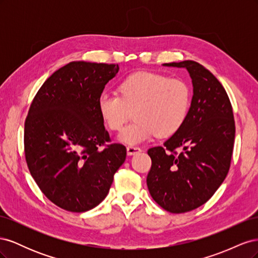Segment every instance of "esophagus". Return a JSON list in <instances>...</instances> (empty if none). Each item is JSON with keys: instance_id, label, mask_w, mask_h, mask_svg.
I'll list each match as a JSON object with an SVG mask.
<instances>
[{"instance_id": "esophagus-1", "label": "esophagus", "mask_w": 258, "mask_h": 258, "mask_svg": "<svg viewBox=\"0 0 258 258\" xmlns=\"http://www.w3.org/2000/svg\"><path fill=\"white\" fill-rule=\"evenodd\" d=\"M142 150L140 147H137V146H128L127 147V154H128V156H132V155H136V154H138V153H140L141 152Z\"/></svg>"}]
</instances>
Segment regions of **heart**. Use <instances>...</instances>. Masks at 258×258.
<instances>
[{"mask_svg":"<svg viewBox=\"0 0 258 258\" xmlns=\"http://www.w3.org/2000/svg\"><path fill=\"white\" fill-rule=\"evenodd\" d=\"M119 95L103 91L98 97V112L105 126L120 130L136 110L134 123L118 136L130 145L143 143L156 136L172 137L188 118L192 92L182 79L150 71L128 75L119 84Z\"/></svg>","mask_w":258,"mask_h":258,"instance_id":"1","label":"heart"}]
</instances>
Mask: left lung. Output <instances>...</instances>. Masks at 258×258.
I'll list each match as a JSON object with an SVG mask.
<instances>
[{"mask_svg":"<svg viewBox=\"0 0 258 258\" xmlns=\"http://www.w3.org/2000/svg\"><path fill=\"white\" fill-rule=\"evenodd\" d=\"M186 68L194 86L188 118L182 129L147 151L152 167L146 184L152 198L171 213L199 208L213 196L230 168L236 126L227 92L198 62L165 63ZM179 148L183 151L178 153Z\"/></svg>","mask_w":258,"mask_h":258,"instance_id":"8db88e82","label":"left lung"}]
</instances>
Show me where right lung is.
Wrapping results in <instances>:
<instances>
[{"instance_id":"right-lung-1","label":"right lung","mask_w":258,"mask_h":258,"mask_svg":"<svg viewBox=\"0 0 258 258\" xmlns=\"http://www.w3.org/2000/svg\"><path fill=\"white\" fill-rule=\"evenodd\" d=\"M118 64L70 62L50 75L30 105L25 121L28 168L42 192L70 212L97 207L126 159L111 143L98 112V97Z\"/></svg>"}]
</instances>
